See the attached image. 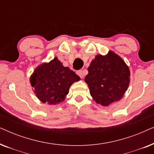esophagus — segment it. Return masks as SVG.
I'll return each mask as SVG.
<instances>
[{
    "instance_id": "esophagus-1",
    "label": "esophagus",
    "mask_w": 154,
    "mask_h": 154,
    "mask_svg": "<svg viewBox=\"0 0 154 154\" xmlns=\"http://www.w3.org/2000/svg\"><path fill=\"white\" fill-rule=\"evenodd\" d=\"M76 73H77L78 75H79V76L81 77V79H83V78H84V75H85V74H84L83 71H82V70L77 71Z\"/></svg>"
}]
</instances>
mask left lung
<instances>
[{
	"instance_id": "left-lung-1",
	"label": "left lung",
	"mask_w": 154,
	"mask_h": 154,
	"mask_svg": "<svg viewBox=\"0 0 154 154\" xmlns=\"http://www.w3.org/2000/svg\"><path fill=\"white\" fill-rule=\"evenodd\" d=\"M85 78L90 95L97 104L108 106L121 100L130 81L129 67L113 51L98 54L92 60Z\"/></svg>"
}]
</instances>
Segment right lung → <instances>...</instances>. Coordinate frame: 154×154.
<instances>
[{
    "instance_id": "right-lung-1",
    "label": "right lung",
    "mask_w": 154,
    "mask_h": 154,
    "mask_svg": "<svg viewBox=\"0 0 154 154\" xmlns=\"http://www.w3.org/2000/svg\"><path fill=\"white\" fill-rule=\"evenodd\" d=\"M81 80L74 71L54 57L38 66L30 76V84L37 98L43 103L56 105L64 101L69 88Z\"/></svg>"
}]
</instances>
